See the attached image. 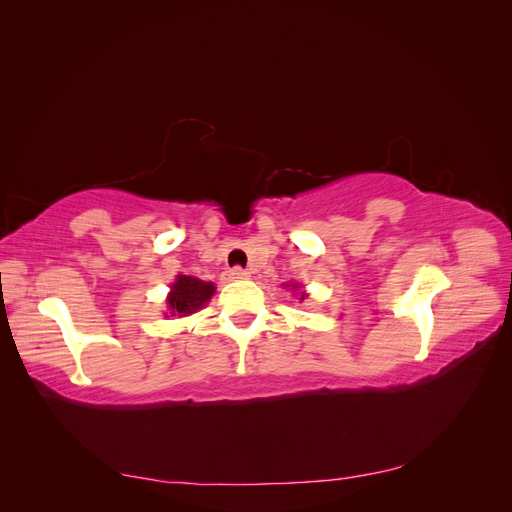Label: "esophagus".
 Segmentation results:
<instances>
[{"label": "esophagus", "mask_w": 512, "mask_h": 512, "mask_svg": "<svg viewBox=\"0 0 512 512\" xmlns=\"http://www.w3.org/2000/svg\"><path fill=\"white\" fill-rule=\"evenodd\" d=\"M226 275H228V280H247V277H250V271L235 267V269H228Z\"/></svg>", "instance_id": "1"}]
</instances>
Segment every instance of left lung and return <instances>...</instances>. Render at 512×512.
<instances>
[{"label": "left lung", "instance_id": "1", "mask_svg": "<svg viewBox=\"0 0 512 512\" xmlns=\"http://www.w3.org/2000/svg\"><path fill=\"white\" fill-rule=\"evenodd\" d=\"M286 286H290V288H292V292H294V290H299V286H297V284H286ZM299 297H301V301H303V299L307 297V292H303V290H301V292H299Z\"/></svg>", "mask_w": 512, "mask_h": 512}]
</instances>
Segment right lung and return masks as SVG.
Instances as JSON below:
<instances>
[{
	"instance_id": "1",
	"label": "right lung",
	"mask_w": 512,
	"mask_h": 512,
	"mask_svg": "<svg viewBox=\"0 0 512 512\" xmlns=\"http://www.w3.org/2000/svg\"><path fill=\"white\" fill-rule=\"evenodd\" d=\"M215 286L211 282H203L192 275H177L175 284L170 286L168 292V312L170 316H190L198 312L200 307L209 303L213 297Z\"/></svg>"
}]
</instances>
